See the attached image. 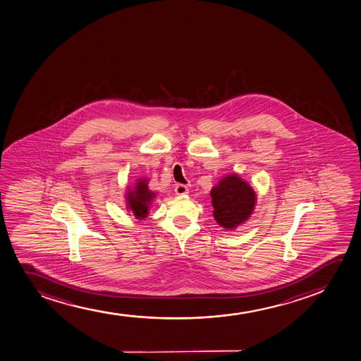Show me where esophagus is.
Wrapping results in <instances>:
<instances>
[{
	"mask_svg": "<svg viewBox=\"0 0 361 361\" xmlns=\"http://www.w3.org/2000/svg\"><path fill=\"white\" fill-rule=\"evenodd\" d=\"M175 193L178 195H187L188 193V188L185 185H183V183H178V185L175 186Z\"/></svg>",
	"mask_w": 361,
	"mask_h": 361,
	"instance_id": "obj_1",
	"label": "esophagus"
}]
</instances>
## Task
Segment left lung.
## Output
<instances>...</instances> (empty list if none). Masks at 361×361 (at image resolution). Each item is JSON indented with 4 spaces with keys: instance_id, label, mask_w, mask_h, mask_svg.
<instances>
[{
    "instance_id": "left-lung-1",
    "label": "left lung",
    "mask_w": 361,
    "mask_h": 361,
    "mask_svg": "<svg viewBox=\"0 0 361 361\" xmlns=\"http://www.w3.org/2000/svg\"><path fill=\"white\" fill-rule=\"evenodd\" d=\"M210 195L214 217L225 228H234L247 220L256 202L254 190L235 174L222 178L212 187Z\"/></svg>"
}]
</instances>
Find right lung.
Instances as JSON below:
<instances>
[{"instance_id":"add662e5","label":"right lung","mask_w":361,"mask_h":361,"mask_svg":"<svg viewBox=\"0 0 361 361\" xmlns=\"http://www.w3.org/2000/svg\"><path fill=\"white\" fill-rule=\"evenodd\" d=\"M147 185L149 183L146 178L139 180V183H136L134 191L128 193V207L132 210L134 216L140 220L147 216L149 203L152 202L153 197H154V193L149 191Z\"/></svg>"}]
</instances>
